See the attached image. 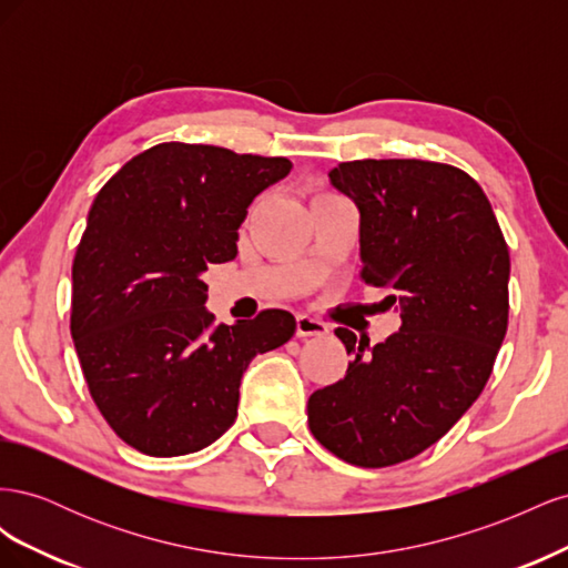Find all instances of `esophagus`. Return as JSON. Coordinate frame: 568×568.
I'll use <instances>...</instances> for the list:
<instances>
[{"instance_id": "34e87169", "label": "esophagus", "mask_w": 568, "mask_h": 568, "mask_svg": "<svg viewBox=\"0 0 568 568\" xmlns=\"http://www.w3.org/2000/svg\"><path fill=\"white\" fill-rule=\"evenodd\" d=\"M296 334L301 338L305 336H324L329 334V326H326L322 320L317 317H311V315H298L296 317Z\"/></svg>"}]
</instances>
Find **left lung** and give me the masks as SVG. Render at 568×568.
I'll list each match as a JSON object with an SVG mask.
<instances>
[{"label": "left lung", "mask_w": 568, "mask_h": 568, "mask_svg": "<svg viewBox=\"0 0 568 568\" xmlns=\"http://www.w3.org/2000/svg\"><path fill=\"white\" fill-rule=\"evenodd\" d=\"M359 211V280L390 288L400 329L369 338L338 326L346 376L307 400L313 436L355 467L424 453L471 407L509 317V248L490 201L464 170L434 161H348L329 173Z\"/></svg>", "instance_id": "1"}]
</instances>
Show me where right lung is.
Masks as SVG:
<instances>
[{
	"mask_svg": "<svg viewBox=\"0 0 568 568\" xmlns=\"http://www.w3.org/2000/svg\"><path fill=\"white\" fill-rule=\"evenodd\" d=\"M291 161L156 144L101 186L73 261L71 334L92 400L130 448L203 450L236 419L251 359L294 336L286 311L215 324L203 272L236 255L253 199Z\"/></svg>",
	"mask_w": 568,
	"mask_h": 568,
	"instance_id": "1",
	"label": "right lung"
}]
</instances>
